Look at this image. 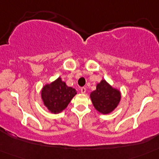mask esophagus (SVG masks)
Returning a JSON list of instances; mask_svg holds the SVG:
<instances>
[{"label": "esophagus", "instance_id": "34e87169", "mask_svg": "<svg viewBox=\"0 0 159 159\" xmlns=\"http://www.w3.org/2000/svg\"><path fill=\"white\" fill-rule=\"evenodd\" d=\"M80 91H81V92H82V93H85V92H86V88H80Z\"/></svg>", "mask_w": 159, "mask_h": 159}]
</instances>
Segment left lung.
<instances>
[{
  "mask_svg": "<svg viewBox=\"0 0 159 159\" xmlns=\"http://www.w3.org/2000/svg\"><path fill=\"white\" fill-rule=\"evenodd\" d=\"M90 97L95 109L101 114L106 115L117 107L121 99V93L118 89L112 88L105 80H102Z\"/></svg>",
  "mask_w": 159,
  "mask_h": 159,
  "instance_id": "1",
  "label": "left lung"
}]
</instances>
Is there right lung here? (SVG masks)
I'll list each match as a JSON object with an SVG mask.
<instances>
[{
    "label": "right lung",
    "mask_w": 159,
    "mask_h": 159,
    "mask_svg": "<svg viewBox=\"0 0 159 159\" xmlns=\"http://www.w3.org/2000/svg\"><path fill=\"white\" fill-rule=\"evenodd\" d=\"M75 95V88L67 86L60 77L51 84L44 85L41 91L43 104L53 114L63 111Z\"/></svg>",
    "instance_id": "1"
}]
</instances>
